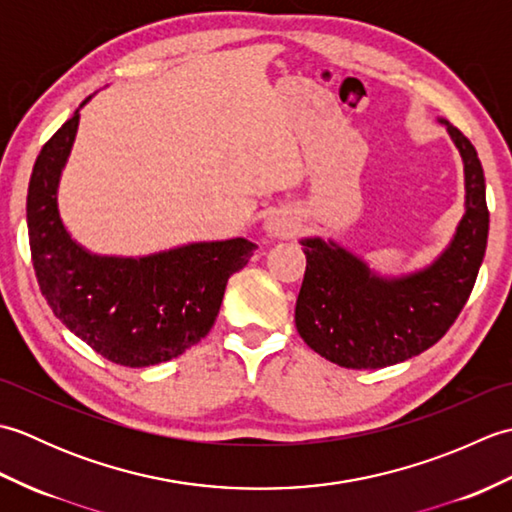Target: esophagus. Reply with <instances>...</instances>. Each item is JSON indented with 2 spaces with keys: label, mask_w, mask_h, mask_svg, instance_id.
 <instances>
[{
  "label": "esophagus",
  "mask_w": 512,
  "mask_h": 512,
  "mask_svg": "<svg viewBox=\"0 0 512 512\" xmlns=\"http://www.w3.org/2000/svg\"><path fill=\"white\" fill-rule=\"evenodd\" d=\"M264 228H266V233H268V235L277 237V235H286V233H288V228H290V224H288L281 215H270L268 220H266V224H264Z\"/></svg>",
  "instance_id": "esophagus-1"
}]
</instances>
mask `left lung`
Listing matches in <instances>:
<instances>
[{"instance_id":"1","label":"left lung","mask_w":512,"mask_h":512,"mask_svg":"<svg viewBox=\"0 0 512 512\" xmlns=\"http://www.w3.org/2000/svg\"><path fill=\"white\" fill-rule=\"evenodd\" d=\"M438 121L464 165V215L429 266L380 275L334 239H299L306 275L295 323L314 352L347 369H378L436 345L475 286L488 239L486 182L477 151L458 127Z\"/></svg>"}]
</instances>
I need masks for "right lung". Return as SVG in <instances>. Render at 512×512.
<instances>
[{
    "label": "right lung",
    "instance_id": "right-lung-1",
    "mask_svg": "<svg viewBox=\"0 0 512 512\" xmlns=\"http://www.w3.org/2000/svg\"><path fill=\"white\" fill-rule=\"evenodd\" d=\"M90 99L43 145L32 169L26 200L32 266L54 317L94 352L125 367L158 365L209 334L228 277L257 246L233 237L118 257L76 242L59 213V182Z\"/></svg>",
    "mask_w": 512,
    "mask_h": 512
}]
</instances>
